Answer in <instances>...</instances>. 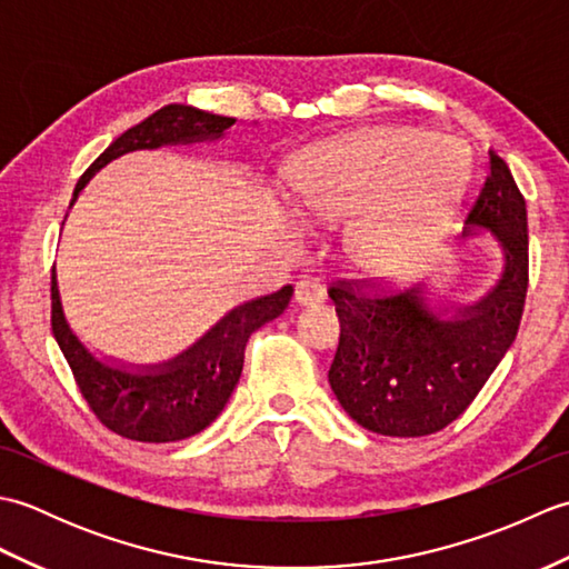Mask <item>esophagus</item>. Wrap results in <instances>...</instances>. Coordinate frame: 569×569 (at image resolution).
<instances>
[{"mask_svg":"<svg viewBox=\"0 0 569 569\" xmlns=\"http://www.w3.org/2000/svg\"><path fill=\"white\" fill-rule=\"evenodd\" d=\"M325 300V288L318 281H310V278H303V281L296 283V303L298 306H318Z\"/></svg>","mask_w":569,"mask_h":569,"instance_id":"esophagus-1","label":"esophagus"}]
</instances>
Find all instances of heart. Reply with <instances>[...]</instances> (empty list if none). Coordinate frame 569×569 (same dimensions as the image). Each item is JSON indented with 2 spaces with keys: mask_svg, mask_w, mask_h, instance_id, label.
Instances as JSON below:
<instances>
[{
  "mask_svg": "<svg viewBox=\"0 0 569 569\" xmlns=\"http://www.w3.org/2000/svg\"><path fill=\"white\" fill-rule=\"evenodd\" d=\"M465 153L426 131L383 127L322 143L286 168V200L308 222L352 217L345 251L367 273H396L438 241L462 202Z\"/></svg>",
  "mask_w": 569,
  "mask_h": 569,
  "instance_id": "1",
  "label": "heart"
}]
</instances>
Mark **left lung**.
Segmentation results:
<instances>
[{"instance_id": "8db88e82", "label": "left lung", "mask_w": 569, "mask_h": 569, "mask_svg": "<svg viewBox=\"0 0 569 569\" xmlns=\"http://www.w3.org/2000/svg\"><path fill=\"white\" fill-rule=\"evenodd\" d=\"M487 234L501 273L471 303L430 286L377 296L332 286L340 345L330 386L347 416L389 438H422L475 401L516 340L528 291V214L509 166L489 151V173L462 237Z\"/></svg>"}]
</instances>
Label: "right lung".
Listing matches in <instances>:
<instances>
[{"label": "right lung", "instance_id": "obj_1", "mask_svg": "<svg viewBox=\"0 0 569 569\" xmlns=\"http://www.w3.org/2000/svg\"><path fill=\"white\" fill-rule=\"evenodd\" d=\"M237 119L198 110L190 104H166L159 112L127 129L78 180L70 208L92 176L119 156L161 147L212 143L227 137ZM66 224V220H63ZM293 286L247 300L217 320L198 342L159 365H127L98 357L66 318L56 269L51 286V328L68 359L84 401L102 426L137 442H176L204 430L222 413L244 367V347L253 330L278 318L291 303Z\"/></svg>", "mask_w": 569, "mask_h": 569}]
</instances>
